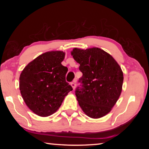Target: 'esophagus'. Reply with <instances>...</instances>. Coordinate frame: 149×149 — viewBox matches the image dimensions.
<instances>
[{
  "mask_svg": "<svg viewBox=\"0 0 149 149\" xmlns=\"http://www.w3.org/2000/svg\"><path fill=\"white\" fill-rule=\"evenodd\" d=\"M75 82H76V81H74V82L71 83V86L72 87L73 89H74V90L75 89V86H76V84H75Z\"/></svg>",
  "mask_w": 149,
  "mask_h": 149,
  "instance_id": "esophagus-1",
  "label": "esophagus"
}]
</instances>
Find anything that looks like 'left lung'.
Here are the masks:
<instances>
[{"instance_id": "1", "label": "left lung", "mask_w": 149, "mask_h": 149, "mask_svg": "<svg viewBox=\"0 0 149 149\" xmlns=\"http://www.w3.org/2000/svg\"><path fill=\"white\" fill-rule=\"evenodd\" d=\"M72 56L83 73L82 87L75 91L79 107L87 116L98 119L108 114L122 91L123 72L110 54L97 47L74 48Z\"/></svg>"}]
</instances>
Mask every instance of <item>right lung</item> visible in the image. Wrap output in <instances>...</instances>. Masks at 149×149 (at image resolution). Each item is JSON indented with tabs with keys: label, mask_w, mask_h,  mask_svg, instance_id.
<instances>
[{
	"label": "right lung",
	"mask_w": 149,
	"mask_h": 149,
	"mask_svg": "<svg viewBox=\"0 0 149 149\" xmlns=\"http://www.w3.org/2000/svg\"><path fill=\"white\" fill-rule=\"evenodd\" d=\"M65 53L46 52L27 64L19 76V90L25 103L35 114L47 117L58 110L72 87L65 81L67 67L61 62Z\"/></svg>",
	"instance_id": "1"
}]
</instances>
